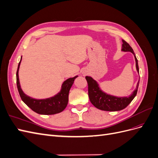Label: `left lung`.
I'll return each instance as SVG.
<instances>
[{
    "label": "left lung",
    "mask_w": 158,
    "mask_h": 158,
    "mask_svg": "<svg viewBox=\"0 0 158 158\" xmlns=\"http://www.w3.org/2000/svg\"><path fill=\"white\" fill-rule=\"evenodd\" d=\"M122 41L123 45L121 51L124 52H131L134 55L136 61V70L139 74L138 60L133 49L125 40H123ZM85 79H86L88 84V96L91 103L96 108L107 111H121L127 107L136 95L138 85H139V80H138L136 89L128 97H117L104 92L100 88L97 81L95 80L93 78L90 76H85Z\"/></svg>",
    "instance_id": "obj_1"
}]
</instances>
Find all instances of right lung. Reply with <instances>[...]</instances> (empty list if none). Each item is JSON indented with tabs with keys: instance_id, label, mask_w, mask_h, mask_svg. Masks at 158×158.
Listing matches in <instances>:
<instances>
[{
	"instance_id": "obj_1",
	"label": "right lung",
	"mask_w": 158,
	"mask_h": 158,
	"mask_svg": "<svg viewBox=\"0 0 158 158\" xmlns=\"http://www.w3.org/2000/svg\"><path fill=\"white\" fill-rule=\"evenodd\" d=\"M21 60L22 57L16 72V84L19 94L22 101L33 111L40 114H54L63 111L67 106L69 91L74 82V80L78 77V76L65 80L62 84L60 92L54 96L42 99H34L25 94L21 88L18 76Z\"/></svg>"
}]
</instances>
